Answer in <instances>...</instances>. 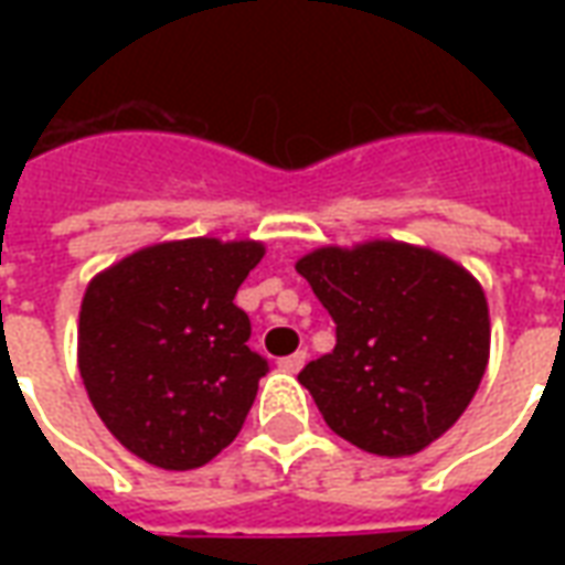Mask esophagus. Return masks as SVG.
<instances>
[{"label": "esophagus", "instance_id": "34e87169", "mask_svg": "<svg viewBox=\"0 0 565 565\" xmlns=\"http://www.w3.org/2000/svg\"><path fill=\"white\" fill-rule=\"evenodd\" d=\"M306 360H308V351H296V354L278 360V366H281L284 372H299V369L306 366Z\"/></svg>", "mask_w": 565, "mask_h": 565}]
</instances>
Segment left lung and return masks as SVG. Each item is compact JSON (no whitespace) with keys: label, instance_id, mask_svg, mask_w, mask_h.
Returning <instances> with one entry per match:
<instances>
[{"label":"left lung","instance_id":"left-lung-1","mask_svg":"<svg viewBox=\"0 0 565 565\" xmlns=\"http://www.w3.org/2000/svg\"><path fill=\"white\" fill-rule=\"evenodd\" d=\"M296 271L335 323V348L299 372L335 436L408 457L457 424L490 354L484 290L469 271L399 242L320 247Z\"/></svg>","mask_w":565,"mask_h":565}]
</instances>
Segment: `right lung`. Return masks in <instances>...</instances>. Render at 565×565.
<instances>
[{
  "label": "right lung",
  "instance_id": "add662e5",
  "mask_svg": "<svg viewBox=\"0 0 565 565\" xmlns=\"http://www.w3.org/2000/svg\"><path fill=\"white\" fill-rule=\"evenodd\" d=\"M259 259L257 242H162L87 287L81 379L111 436L145 462L196 469L238 436L269 372L233 302Z\"/></svg>",
  "mask_w": 565,
  "mask_h": 565
}]
</instances>
